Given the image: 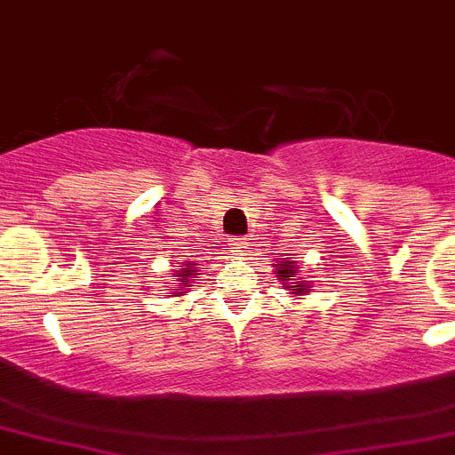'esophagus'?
Wrapping results in <instances>:
<instances>
[{"instance_id": "obj_1", "label": "esophagus", "mask_w": 455, "mask_h": 455, "mask_svg": "<svg viewBox=\"0 0 455 455\" xmlns=\"http://www.w3.org/2000/svg\"><path fill=\"white\" fill-rule=\"evenodd\" d=\"M245 245H247V240L245 238H240V235H235V238H228V250L234 251V254H243L245 251Z\"/></svg>"}]
</instances>
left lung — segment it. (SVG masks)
I'll use <instances>...</instances> for the list:
<instances>
[{
    "instance_id": "1",
    "label": "left lung",
    "mask_w": 455,
    "mask_h": 455,
    "mask_svg": "<svg viewBox=\"0 0 455 455\" xmlns=\"http://www.w3.org/2000/svg\"><path fill=\"white\" fill-rule=\"evenodd\" d=\"M275 277H277L282 284H289V280H296V261H289V257H286V259H282V261L275 263ZM286 289H289L291 293H299V296L300 293L312 291L310 284L303 280L291 282V284L286 286Z\"/></svg>"
}]
</instances>
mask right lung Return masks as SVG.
<instances>
[{
    "label": "right lung",
    "mask_w": 455,
    "mask_h": 455,
    "mask_svg": "<svg viewBox=\"0 0 455 455\" xmlns=\"http://www.w3.org/2000/svg\"><path fill=\"white\" fill-rule=\"evenodd\" d=\"M196 266L198 263H194V261H185L182 263V268H178L175 270V289H173V296H185V289L187 286H192L189 284V277H194V275H198L196 273Z\"/></svg>",
    "instance_id": "right-lung-1"
}]
</instances>
